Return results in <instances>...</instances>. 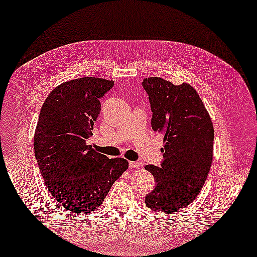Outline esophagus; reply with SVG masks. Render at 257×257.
<instances>
[{"label":"esophagus","mask_w":257,"mask_h":257,"mask_svg":"<svg viewBox=\"0 0 257 257\" xmlns=\"http://www.w3.org/2000/svg\"><path fill=\"white\" fill-rule=\"evenodd\" d=\"M130 168H134V169L141 168V164H140V162H137V161H131L130 162Z\"/></svg>","instance_id":"34e87169"}]
</instances>
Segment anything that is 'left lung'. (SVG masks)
<instances>
[{"instance_id": "left-lung-1", "label": "left lung", "mask_w": 257, "mask_h": 257, "mask_svg": "<svg viewBox=\"0 0 257 257\" xmlns=\"http://www.w3.org/2000/svg\"><path fill=\"white\" fill-rule=\"evenodd\" d=\"M142 84L153 111L152 127L165 135L161 167H145L156 180L145 203L154 211L173 214L196 198L207 179L214 125L190 84L173 85L161 77L144 78Z\"/></svg>"}]
</instances>
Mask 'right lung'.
<instances>
[{
  "instance_id": "add662e5",
  "label": "right lung",
  "mask_w": 257,
  "mask_h": 257,
  "mask_svg": "<svg viewBox=\"0 0 257 257\" xmlns=\"http://www.w3.org/2000/svg\"><path fill=\"white\" fill-rule=\"evenodd\" d=\"M113 80L81 77L62 83L40 110L34 148L45 184L61 206L76 215L92 214L128 161L109 159L87 145L100 108V98Z\"/></svg>"
}]
</instances>
